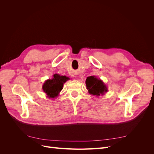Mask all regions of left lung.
<instances>
[{
	"label": "left lung",
	"mask_w": 154,
	"mask_h": 154,
	"mask_svg": "<svg viewBox=\"0 0 154 154\" xmlns=\"http://www.w3.org/2000/svg\"><path fill=\"white\" fill-rule=\"evenodd\" d=\"M85 83L88 92L91 94L97 96L104 94V93L107 91V88L103 82L95 76L87 77Z\"/></svg>",
	"instance_id": "1"
}]
</instances>
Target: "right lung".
I'll return each instance as SVG.
<instances>
[{
  "label": "right lung",
  "instance_id": "right-lung-1",
  "mask_svg": "<svg viewBox=\"0 0 154 154\" xmlns=\"http://www.w3.org/2000/svg\"><path fill=\"white\" fill-rule=\"evenodd\" d=\"M68 80L69 78L66 76H60L55 74L52 80H48L45 82L43 85V90L49 98H54L62 90L63 83Z\"/></svg>",
  "mask_w": 154,
  "mask_h": 154
}]
</instances>
